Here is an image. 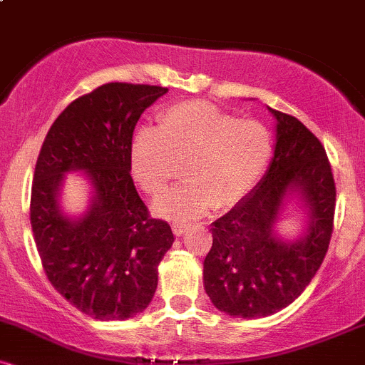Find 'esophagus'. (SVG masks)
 I'll use <instances>...</instances> for the list:
<instances>
[{
	"instance_id": "esophagus-1",
	"label": "esophagus",
	"mask_w": 365,
	"mask_h": 365,
	"mask_svg": "<svg viewBox=\"0 0 365 365\" xmlns=\"http://www.w3.org/2000/svg\"><path fill=\"white\" fill-rule=\"evenodd\" d=\"M187 230H188V225H185V223H180V221H175L173 223V233L177 237H182Z\"/></svg>"
}]
</instances>
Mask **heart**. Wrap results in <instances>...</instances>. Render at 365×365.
Here are the masks:
<instances>
[{
    "instance_id": "obj_1",
    "label": "heart",
    "mask_w": 365,
    "mask_h": 365,
    "mask_svg": "<svg viewBox=\"0 0 365 365\" xmlns=\"http://www.w3.org/2000/svg\"><path fill=\"white\" fill-rule=\"evenodd\" d=\"M273 156L266 125L200 101L163 111L158 128L142 127L130 142V171L142 190L159 195L173 178L177 163L187 180L154 202V211L170 220L204 216L212 206H235L255 187Z\"/></svg>"
}]
</instances>
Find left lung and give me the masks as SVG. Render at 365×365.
I'll return each mask as SVG.
<instances>
[{
    "mask_svg": "<svg viewBox=\"0 0 365 365\" xmlns=\"http://www.w3.org/2000/svg\"><path fill=\"white\" fill-rule=\"evenodd\" d=\"M276 120L274 154L261 182L212 223L204 259V290L217 311L257 319L279 312L305 290L321 267L333 233L334 188L326 150L302 121L267 108ZM297 196L304 232L287 241L275 232Z\"/></svg>",
    "mask_w": 365,
    "mask_h": 365,
    "instance_id": "obj_1",
    "label": "left lung"
}]
</instances>
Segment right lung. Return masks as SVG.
<instances>
[{
	"label": "right lung",
	"mask_w": 365,
	"mask_h": 365,
	"mask_svg": "<svg viewBox=\"0 0 365 365\" xmlns=\"http://www.w3.org/2000/svg\"><path fill=\"white\" fill-rule=\"evenodd\" d=\"M168 89L104 83L75 99L54 120L36 163L31 225L46 276L73 307L99 321L144 311L158 287V266L175 238L153 220L130 175L137 121ZM83 173L93 195L81 217L65 215L61 187Z\"/></svg>",
	"instance_id": "right-lung-1"
}]
</instances>
